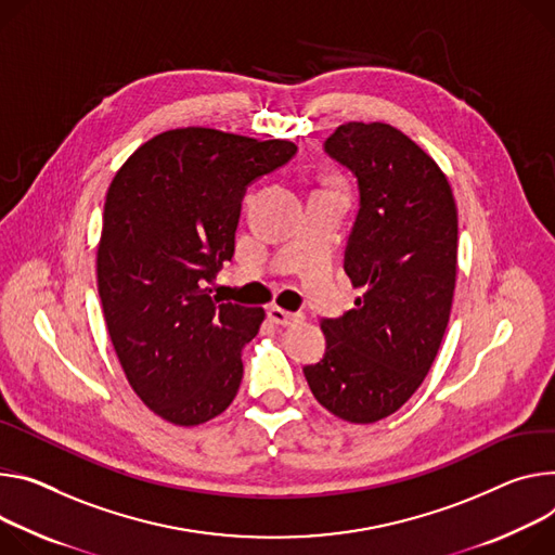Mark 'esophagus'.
<instances>
[{
	"mask_svg": "<svg viewBox=\"0 0 555 555\" xmlns=\"http://www.w3.org/2000/svg\"><path fill=\"white\" fill-rule=\"evenodd\" d=\"M268 319L276 325H296L304 321V314H292L287 310H281L279 306H272V308H268Z\"/></svg>",
	"mask_w": 555,
	"mask_h": 555,
	"instance_id": "34e87169",
	"label": "esophagus"
}]
</instances>
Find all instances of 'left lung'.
I'll return each instance as SVG.
<instances>
[{"instance_id": "obj_1", "label": "left lung", "mask_w": 555, "mask_h": 555, "mask_svg": "<svg viewBox=\"0 0 555 555\" xmlns=\"http://www.w3.org/2000/svg\"><path fill=\"white\" fill-rule=\"evenodd\" d=\"M325 153L359 181L345 272L363 296L321 323L325 357L304 374L327 412L370 425L405 405L438 354L456 287L459 210L438 164L389 124H343Z\"/></svg>"}]
</instances>
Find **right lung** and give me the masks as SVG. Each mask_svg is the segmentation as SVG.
<instances>
[{
	"label": "right lung",
	"mask_w": 555,
	"mask_h": 555,
	"mask_svg": "<svg viewBox=\"0 0 555 555\" xmlns=\"http://www.w3.org/2000/svg\"><path fill=\"white\" fill-rule=\"evenodd\" d=\"M294 153L285 139L177 128L139 145L108 188L96 245L106 327L134 393L172 425L212 421L238 391L266 312L219 304L208 283L234 255L245 188Z\"/></svg>",
	"instance_id": "1"
}]
</instances>
